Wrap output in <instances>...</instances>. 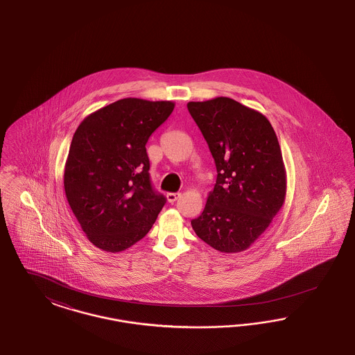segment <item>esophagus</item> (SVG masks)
<instances>
[{
	"label": "esophagus",
	"instance_id": "obj_1",
	"mask_svg": "<svg viewBox=\"0 0 355 355\" xmlns=\"http://www.w3.org/2000/svg\"><path fill=\"white\" fill-rule=\"evenodd\" d=\"M180 196H182V193H167V201L168 202H175Z\"/></svg>",
	"mask_w": 355,
	"mask_h": 355
}]
</instances>
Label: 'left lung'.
<instances>
[{
	"instance_id": "left-lung-1",
	"label": "left lung",
	"mask_w": 355,
	"mask_h": 355,
	"mask_svg": "<svg viewBox=\"0 0 355 355\" xmlns=\"http://www.w3.org/2000/svg\"><path fill=\"white\" fill-rule=\"evenodd\" d=\"M187 107L217 168L216 185L192 227L217 251H245L286 201L287 173L274 128L261 112L229 97L191 101Z\"/></svg>"
}]
</instances>
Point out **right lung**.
Wrapping results in <instances>:
<instances>
[{"label": "right lung", "mask_w": 355, "mask_h": 355, "mask_svg": "<svg viewBox=\"0 0 355 355\" xmlns=\"http://www.w3.org/2000/svg\"><path fill=\"white\" fill-rule=\"evenodd\" d=\"M173 107L172 101L122 98L91 113L73 134L64 191L96 248L129 249L157 221L166 197L151 187L146 144Z\"/></svg>", "instance_id": "add662e5"}]
</instances>
